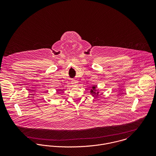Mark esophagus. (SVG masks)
I'll return each mask as SVG.
<instances>
[{
  "mask_svg": "<svg viewBox=\"0 0 156 156\" xmlns=\"http://www.w3.org/2000/svg\"><path fill=\"white\" fill-rule=\"evenodd\" d=\"M71 83H72L73 85H77V84H78V82H77V80H76L73 79V80H71Z\"/></svg>",
  "mask_w": 156,
  "mask_h": 156,
  "instance_id": "1",
  "label": "esophagus"
}]
</instances>
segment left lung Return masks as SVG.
Wrapping results in <instances>:
<instances>
[{"label": "left lung", "instance_id": "left-lung-1", "mask_svg": "<svg viewBox=\"0 0 156 156\" xmlns=\"http://www.w3.org/2000/svg\"><path fill=\"white\" fill-rule=\"evenodd\" d=\"M97 85H93V87L91 88V89L90 90V93L92 95V97H97L98 95L99 94V91L97 90Z\"/></svg>", "mask_w": 156, "mask_h": 156}]
</instances>
